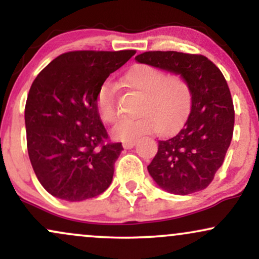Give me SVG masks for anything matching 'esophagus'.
Here are the masks:
<instances>
[{"label": "esophagus", "mask_w": 259, "mask_h": 259, "mask_svg": "<svg viewBox=\"0 0 259 259\" xmlns=\"http://www.w3.org/2000/svg\"><path fill=\"white\" fill-rule=\"evenodd\" d=\"M136 145V140H132V141H125V142H123V147L124 148H133L134 146H135Z\"/></svg>", "instance_id": "esophagus-1"}]
</instances>
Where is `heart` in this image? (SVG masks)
<instances>
[{
    "label": "heart",
    "instance_id": "1",
    "mask_svg": "<svg viewBox=\"0 0 259 259\" xmlns=\"http://www.w3.org/2000/svg\"><path fill=\"white\" fill-rule=\"evenodd\" d=\"M126 88L144 95L139 107V118L120 121L112 130L113 138L132 141L142 135L157 132H175L191 111L192 89L190 82L179 74H169L151 64H135L123 76ZM97 114L107 124L119 118L115 101V89L106 82L97 91L95 99Z\"/></svg>",
    "mask_w": 259,
    "mask_h": 259
}]
</instances>
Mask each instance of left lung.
<instances>
[{
    "instance_id": "obj_1",
    "label": "left lung",
    "mask_w": 259,
    "mask_h": 259,
    "mask_svg": "<svg viewBox=\"0 0 259 259\" xmlns=\"http://www.w3.org/2000/svg\"><path fill=\"white\" fill-rule=\"evenodd\" d=\"M135 59L183 75L192 89L191 112L185 124L173 138L158 141L148 173L170 194L189 195L206 189L222 167L233 139L235 111L227 80L202 55L148 51Z\"/></svg>"
}]
</instances>
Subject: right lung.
Listing matches in <instances>:
<instances>
[{"label":"right lung","instance_id":"right-lung-1","mask_svg":"<svg viewBox=\"0 0 259 259\" xmlns=\"http://www.w3.org/2000/svg\"><path fill=\"white\" fill-rule=\"evenodd\" d=\"M135 53L67 52L35 78L25 103L26 146L35 175L49 194L84 201L111 185L123 146L109 141L95 99L109 74Z\"/></svg>","mask_w":259,"mask_h":259}]
</instances>
